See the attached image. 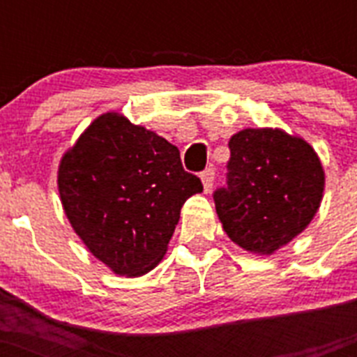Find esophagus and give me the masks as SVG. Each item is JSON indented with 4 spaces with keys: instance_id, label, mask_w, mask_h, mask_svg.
<instances>
[{
    "instance_id": "34e87169",
    "label": "esophagus",
    "mask_w": 357,
    "mask_h": 357,
    "mask_svg": "<svg viewBox=\"0 0 357 357\" xmlns=\"http://www.w3.org/2000/svg\"><path fill=\"white\" fill-rule=\"evenodd\" d=\"M202 184H204V189H206V193H209L211 189H213L214 178H216V173H214L213 168H207L202 172Z\"/></svg>"
}]
</instances>
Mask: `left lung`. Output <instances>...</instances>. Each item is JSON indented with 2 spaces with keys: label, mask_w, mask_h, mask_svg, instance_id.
<instances>
[{
  "label": "left lung",
  "mask_w": 357,
  "mask_h": 357,
  "mask_svg": "<svg viewBox=\"0 0 357 357\" xmlns=\"http://www.w3.org/2000/svg\"><path fill=\"white\" fill-rule=\"evenodd\" d=\"M227 185L214 206L229 238L272 254L309 225L320 207L324 169L314 150L279 128H247L229 141Z\"/></svg>",
  "instance_id": "1"
}]
</instances>
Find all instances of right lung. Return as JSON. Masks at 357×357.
Masks as SVG:
<instances>
[{
	"label": "right lung",
	"instance_id": "obj_1",
	"mask_svg": "<svg viewBox=\"0 0 357 357\" xmlns=\"http://www.w3.org/2000/svg\"><path fill=\"white\" fill-rule=\"evenodd\" d=\"M204 185L178 148L116 112L100 116L62 157L59 191L85 247L118 275L162 259L181 207Z\"/></svg>",
	"mask_w": 357,
	"mask_h": 357
}]
</instances>
